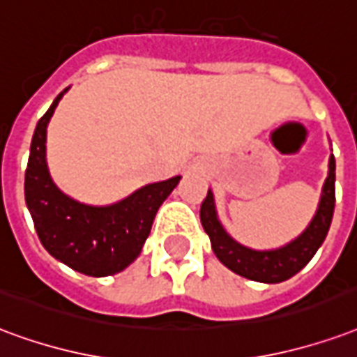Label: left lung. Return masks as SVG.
<instances>
[{
	"label": "left lung",
	"instance_id": "1",
	"mask_svg": "<svg viewBox=\"0 0 357 357\" xmlns=\"http://www.w3.org/2000/svg\"><path fill=\"white\" fill-rule=\"evenodd\" d=\"M333 210L335 157H331L329 158V176L324 183L318 212L314 215L308 229L299 238L293 240L291 244L284 245L280 250H273V252H255V250H250V248H244L238 242H234L218 221L215 208H213V195L210 191L200 206V221H202L206 234L210 236L213 253L227 268H231L232 273L240 274L244 278L255 280V282L278 284V282L295 276L301 268H305L308 261L312 259L314 253L318 252L321 242L326 240L331 219H333Z\"/></svg>",
	"mask_w": 357,
	"mask_h": 357
}]
</instances>
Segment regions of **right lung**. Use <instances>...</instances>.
Listing matches in <instances>:
<instances>
[{"instance_id":"obj_1","label":"right lung","mask_w":357,"mask_h":357,"mask_svg":"<svg viewBox=\"0 0 357 357\" xmlns=\"http://www.w3.org/2000/svg\"><path fill=\"white\" fill-rule=\"evenodd\" d=\"M64 92L58 94L33 132L24 179L26 204L39 240L52 257L86 276H112L138 257L158 206L178 185L179 176L142 187L128 199L102 208L66 197L52 183L45 162L47 125Z\"/></svg>"}]
</instances>
